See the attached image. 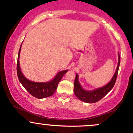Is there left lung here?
Listing matches in <instances>:
<instances>
[{
  "label": "left lung",
  "mask_w": 133,
  "mask_h": 133,
  "mask_svg": "<svg viewBox=\"0 0 133 133\" xmlns=\"http://www.w3.org/2000/svg\"><path fill=\"white\" fill-rule=\"evenodd\" d=\"M118 64H117V69L116 70L115 73H114L113 77L111 81L108 84L104 86L103 88L96 89L93 91H85L82 88L81 86L79 84L78 81L79 76L77 74H76V78L74 81V92L76 97L79 99V100L82 101L86 102V103H94L103 98L105 96L108 94L111 89H112L114 84H115L116 81L117 73H118L119 67L120 64V56L118 53Z\"/></svg>",
  "instance_id": "obj_1"
}]
</instances>
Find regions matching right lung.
<instances>
[{
    "label": "right lung",
    "mask_w": 133,
    "mask_h": 133,
    "mask_svg": "<svg viewBox=\"0 0 133 133\" xmlns=\"http://www.w3.org/2000/svg\"><path fill=\"white\" fill-rule=\"evenodd\" d=\"M21 45L19 49L17 63V76L20 82L22 84L24 88L28 91V92H29L34 97H37L38 99H42L52 96L57 89L58 84L61 80L62 76L68 72V70H65V71L58 72L54 79L49 82H36L30 81L24 77L21 71V68H20L19 59L20 57Z\"/></svg>",
    "instance_id": "1"
}]
</instances>
